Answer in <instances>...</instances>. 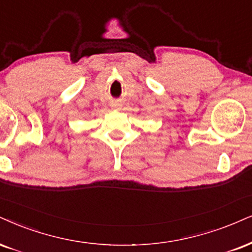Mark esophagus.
Returning <instances> with one entry per match:
<instances>
[{
    "instance_id": "1",
    "label": "esophagus",
    "mask_w": 252,
    "mask_h": 252,
    "mask_svg": "<svg viewBox=\"0 0 252 252\" xmlns=\"http://www.w3.org/2000/svg\"><path fill=\"white\" fill-rule=\"evenodd\" d=\"M111 106H112V107H119L120 104H118V102H113V104H112Z\"/></svg>"
}]
</instances>
